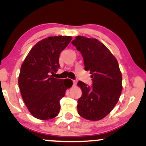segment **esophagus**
Returning a JSON list of instances; mask_svg holds the SVG:
<instances>
[{"label":"esophagus","instance_id":"esophagus-1","mask_svg":"<svg viewBox=\"0 0 146 146\" xmlns=\"http://www.w3.org/2000/svg\"><path fill=\"white\" fill-rule=\"evenodd\" d=\"M72 82H73V86H76V84H77L76 80H72Z\"/></svg>","mask_w":146,"mask_h":146}]
</instances>
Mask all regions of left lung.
<instances>
[{
    "label": "left lung",
    "mask_w": 146,
    "mask_h": 146,
    "mask_svg": "<svg viewBox=\"0 0 146 146\" xmlns=\"http://www.w3.org/2000/svg\"><path fill=\"white\" fill-rule=\"evenodd\" d=\"M72 44L80 52L85 70H89L92 86L79 81L82 92L78 100V114L97 121L106 116L119 98L122 90V76L118 62L107 47L95 38L76 37Z\"/></svg>",
    "instance_id": "8db88e82"
}]
</instances>
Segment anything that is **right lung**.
Instances as JSON below:
<instances>
[{
    "mask_svg": "<svg viewBox=\"0 0 146 146\" xmlns=\"http://www.w3.org/2000/svg\"><path fill=\"white\" fill-rule=\"evenodd\" d=\"M67 36H50L34 46L21 66L19 77L21 93L28 110L34 117L46 120L57 116L60 100L72 86L70 79H57L60 54L71 41Z\"/></svg>",
    "mask_w": 146,
    "mask_h": 146,
    "instance_id": "right-lung-1",
    "label": "right lung"
}]
</instances>
